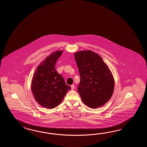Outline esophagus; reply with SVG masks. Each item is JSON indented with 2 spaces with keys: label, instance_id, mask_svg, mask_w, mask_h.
<instances>
[{
  "label": "esophagus",
  "instance_id": "obj_1",
  "mask_svg": "<svg viewBox=\"0 0 147 147\" xmlns=\"http://www.w3.org/2000/svg\"><path fill=\"white\" fill-rule=\"evenodd\" d=\"M71 89L73 90V89H75V85L74 84H72L71 86Z\"/></svg>",
  "mask_w": 147,
  "mask_h": 147
}]
</instances>
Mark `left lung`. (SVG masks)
Instances as JSON below:
<instances>
[{
    "label": "left lung",
    "mask_w": 147,
    "mask_h": 147,
    "mask_svg": "<svg viewBox=\"0 0 147 147\" xmlns=\"http://www.w3.org/2000/svg\"><path fill=\"white\" fill-rule=\"evenodd\" d=\"M80 81L78 91L83 102L91 108L102 106L109 100L114 90L112 73L102 58L91 50L75 54Z\"/></svg>",
    "instance_id": "left-lung-1"
}]
</instances>
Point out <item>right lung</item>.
<instances>
[{
    "mask_svg": "<svg viewBox=\"0 0 147 147\" xmlns=\"http://www.w3.org/2000/svg\"><path fill=\"white\" fill-rule=\"evenodd\" d=\"M62 53L63 51H58L47 57L39 64L32 77L31 90L34 99L47 108L58 106L71 89L55 68L57 60Z\"/></svg>",
    "mask_w": 147,
    "mask_h": 147,
    "instance_id": "obj_1",
    "label": "right lung"
}]
</instances>
